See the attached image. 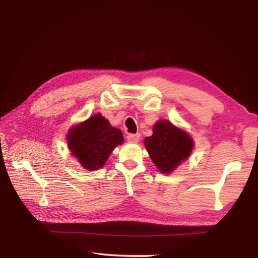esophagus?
<instances>
[{"label":"esophagus","mask_w":258,"mask_h":258,"mask_svg":"<svg viewBox=\"0 0 258 258\" xmlns=\"http://www.w3.org/2000/svg\"><path fill=\"white\" fill-rule=\"evenodd\" d=\"M140 139H141V135L140 134H136V135H128L127 136V140L131 143H137L140 141Z\"/></svg>","instance_id":"esophagus-1"}]
</instances>
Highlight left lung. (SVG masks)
<instances>
[{
	"mask_svg": "<svg viewBox=\"0 0 258 258\" xmlns=\"http://www.w3.org/2000/svg\"><path fill=\"white\" fill-rule=\"evenodd\" d=\"M148 155L161 173H171L190 155L194 141L188 134L168 120H159L144 140Z\"/></svg>",
	"mask_w": 258,
	"mask_h": 258,
	"instance_id": "obj_1",
	"label": "left lung"
}]
</instances>
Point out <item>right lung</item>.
Segmentation results:
<instances>
[{
  "label": "right lung",
  "mask_w": 258,
  "mask_h": 258,
  "mask_svg": "<svg viewBox=\"0 0 258 258\" xmlns=\"http://www.w3.org/2000/svg\"><path fill=\"white\" fill-rule=\"evenodd\" d=\"M122 142L121 131L112 127L100 113L72 127L68 134L71 154L87 170L104 166L114 148Z\"/></svg>",
  "instance_id": "obj_1"
}]
</instances>
